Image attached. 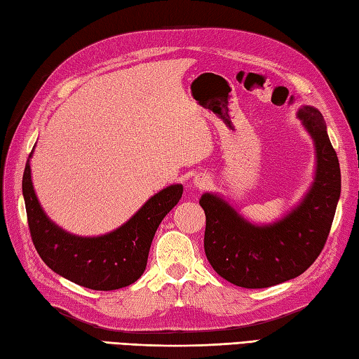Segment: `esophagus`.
Wrapping results in <instances>:
<instances>
[{
    "mask_svg": "<svg viewBox=\"0 0 359 359\" xmlns=\"http://www.w3.org/2000/svg\"><path fill=\"white\" fill-rule=\"evenodd\" d=\"M211 185V179L207 174H197L193 180V187L197 189H207Z\"/></svg>",
    "mask_w": 359,
    "mask_h": 359,
    "instance_id": "34e87169",
    "label": "esophagus"
}]
</instances>
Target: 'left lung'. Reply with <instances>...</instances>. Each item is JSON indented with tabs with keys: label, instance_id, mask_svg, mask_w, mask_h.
Listing matches in <instances>:
<instances>
[{
	"label": "left lung",
	"instance_id": "8db88e82",
	"mask_svg": "<svg viewBox=\"0 0 359 359\" xmlns=\"http://www.w3.org/2000/svg\"><path fill=\"white\" fill-rule=\"evenodd\" d=\"M316 149V172L309 193L290 215L270 225H253L217 194L205 193V255L231 284L265 288L299 276L321 253L341 194V170L323 114L313 106L297 111Z\"/></svg>",
	"mask_w": 359,
	"mask_h": 359
}]
</instances>
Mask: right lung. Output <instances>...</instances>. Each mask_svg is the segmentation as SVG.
<instances>
[{"label": "right lung", "instance_id": "1", "mask_svg": "<svg viewBox=\"0 0 359 359\" xmlns=\"http://www.w3.org/2000/svg\"><path fill=\"white\" fill-rule=\"evenodd\" d=\"M30 157L22 174L27 222L43 262L60 276L90 290H118L139 279L147 269L151 242L163 217L180 201L184 187L170 185L154 194L117 230L81 238L62 230L46 216L30 179Z\"/></svg>", "mask_w": 359, "mask_h": 359}]
</instances>
